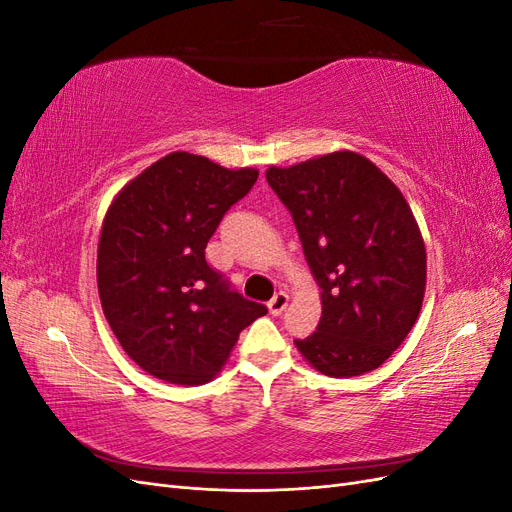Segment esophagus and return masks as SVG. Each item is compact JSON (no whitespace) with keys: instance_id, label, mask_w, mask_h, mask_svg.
Returning <instances> with one entry per match:
<instances>
[{"instance_id":"obj_1","label":"esophagus","mask_w":512,"mask_h":512,"mask_svg":"<svg viewBox=\"0 0 512 512\" xmlns=\"http://www.w3.org/2000/svg\"><path fill=\"white\" fill-rule=\"evenodd\" d=\"M286 307H288V294L286 292H277L275 297L269 301V312L273 316H280Z\"/></svg>"}]
</instances>
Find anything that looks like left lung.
<instances>
[{
	"label": "left lung",
	"mask_w": 512,
	"mask_h": 512,
	"mask_svg": "<svg viewBox=\"0 0 512 512\" xmlns=\"http://www.w3.org/2000/svg\"><path fill=\"white\" fill-rule=\"evenodd\" d=\"M267 181L322 288L318 327L294 344L331 378L380 367L414 327L425 297V243L404 194L354 151L271 166Z\"/></svg>",
	"instance_id": "1"
}]
</instances>
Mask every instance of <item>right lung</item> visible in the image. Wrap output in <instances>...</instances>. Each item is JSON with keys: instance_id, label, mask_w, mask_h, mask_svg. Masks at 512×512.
Instances as JSON below:
<instances>
[{"instance_id": "1", "label": "right lung", "mask_w": 512, "mask_h": 512, "mask_svg": "<svg viewBox=\"0 0 512 512\" xmlns=\"http://www.w3.org/2000/svg\"><path fill=\"white\" fill-rule=\"evenodd\" d=\"M256 179V168L228 170L175 151L108 207L98 243L100 301L121 348L147 374L205 384L228 361L239 333L267 314L205 258L215 228Z\"/></svg>"}]
</instances>
